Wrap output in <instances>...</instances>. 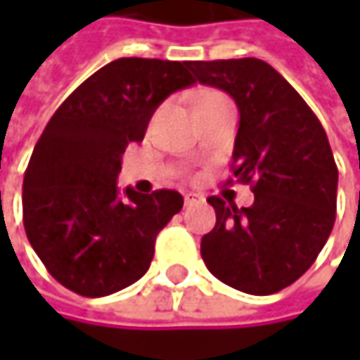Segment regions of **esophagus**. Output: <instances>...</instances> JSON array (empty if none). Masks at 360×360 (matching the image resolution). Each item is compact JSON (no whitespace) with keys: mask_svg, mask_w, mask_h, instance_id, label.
<instances>
[{"mask_svg":"<svg viewBox=\"0 0 360 360\" xmlns=\"http://www.w3.org/2000/svg\"><path fill=\"white\" fill-rule=\"evenodd\" d=\"M183 202H185V206H195V204L204 202V198L200 193H185L183 195Z\"/></svg>","mask_w":360,"mask_h":360,"instance_id":"34e87169","label":"esophagus"}]
</instances>
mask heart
<instances>
[{"mask_svg": "<svg viewBox=\"0 0 360 360\" xmlns=\"http://www.w3.org/2000/svg\"><path fill=\"white\" fill-rule=\"evenodd\" d=\"M208 96H219V94H214V91H204V94H200L198 98H208Z\"/></svg>", "mask_w": 360, "mask_h": 360, "instance_id": "obj_1", "label": "heart"}]
</instances>
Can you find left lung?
I'll return each instance as SVG.
<instances>
[{
    "mask_svg": "<svg viewBox=\"0 0 360 360\" xmlns=\"http://www.w3.org/2000/svg\"><path fill=\"white\" fill-rule=\"evenodd\" d=\"M189 68L240 110L233 175L254 191L248 208L208 198L217 225L202 238V258L217 279L240 292L275 294L309 271L333 229L338 167L325 129L262 60L189 62Z\"/></svg>",
    "mask_w": 360,
    "mask_h": 360,
    "instance_id": "obj_1",
    "label": "left lung"
}]
</instances>
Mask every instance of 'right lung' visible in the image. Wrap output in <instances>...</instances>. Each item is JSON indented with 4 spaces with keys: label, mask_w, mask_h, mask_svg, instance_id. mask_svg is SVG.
I'll use <instances>...</instances> for the list:
<instances>
[{
    "label": "right lung",
    "mask_w": 360,
    "mask_h": 360,
    "mask_svg": "<svg viewBox=\"0 0 360 360\" xmlns=\"http://www.w3.org/2000/svg\"><path fill=\"white\" fill-rule=\"evenodd\" d=\"M189 62L118 58L81 83L37 141L22 183L27 238L64 288L100 298L146 275L160 229L183 208L175 189L118 193L129 143L156 108L193 85Z\"/></svg>",
    "instance_id": "add662e5"
}]
</instances>
